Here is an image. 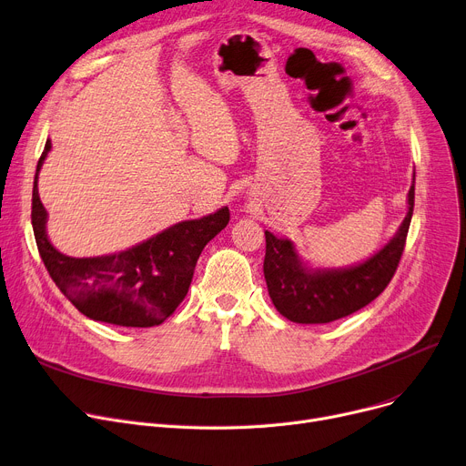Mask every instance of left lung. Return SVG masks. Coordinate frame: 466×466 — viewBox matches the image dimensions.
<instances>
[{
	"instance_id": "obj_1",
	"label": "left lung",
	"mask_w": 466,
	"mask_h": 466,
	"mask_svg": "<svg viewBox=\"0 0 466 466\" xmlns=\"http://www.w3.org/2000/svg\"><path fill=\"white\" fill-rule=\"evenodd\" d=\"M412 212L414 184L408 191L406 218L395 237L372 258L348 268H309L291 240L265 231L263 275L272 305L295 323H329L361 310L391 282Z\"/></svg>"
}]
</instances>
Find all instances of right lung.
<instances>
[{"instance_id":"1","label":"right lung","mask_w":466,"mask_h":466,"mask_svg":"<svg viewBox=\"0 0 466 466\" xmlns=\"http://www.w3.org/2000/svg\"><path fill=\"white\" fill-rule=\"evenodd\" d=\"M50 148L48 139L37 163L32 196L34 235L50 279L90 319L120 327L163 323L186 297L207 242L228 226L229 208L175 224L118 254L69 258L48 240L46 210L37 191V177Z\"/></svg>"}]
</instances>
